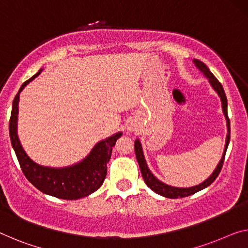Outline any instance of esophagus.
Masks as SVG:
<instances>
[{
  "instance_id": "34e87169",
  "label": "esophagus",
  "mask_w": 248,
  "mask_h": 248,
  "mask_svg": "<svg viewBox=\"0 0 248 248\" xmlns=\"http://www.w3.org/2000/svg\"><path fill=\"white\" fill-rule=\"evenodd\" d=\"M127 129H128V132H139L140 127H139V125L135 123V122H131V123L128 124Z\"/></svg>"
}]
</instances>
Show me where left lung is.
Masks as SVG:
<instances>
[{
	"label": "left lung",
	"mask_w": 248,
	"mask_h": 248,
	"mask_svg": "<svg viewBox=\"0 0 248 248\" xmlns=\"http://www.w3.org/2000/svg\"><path fill=\"white\" fill-rule=\"evenodd\" d=\"M193 62H194V64H195V66L199 68L202 73L204 74L205 78H208L209 84H211V86L213 87V90H214L215 92L218 94L220 102H222V108H223L224 116H225L226 126H227L225 147H224V153L222 155V158H220L219 163L217 164L214 172L212 173V175L207 178V180H205L203 183H201V184H199V185L192 186V187H175V186L167 185V184H165V183H163L162 181H159L158 178H156L153 175V173L151 172L150 169H148V166H147L145 156H144V153H143L142 144H140V140L137 139L135 140V154H136L137 163H139L140 169V173H142V176L144 178V182H145V184L152 190H153V192L158 194V195L167 197V199H181V197L189 196V195H192V194L200 192V190L206 188L207 186L211 185L212 183L216 180V177L218 176L220 170H222L228 144H230L231 126H230V119H228V114H227V98H226L225 92H224L223 86L218 82V79H217L215 76L213 75L212 72L209 71V68L205 65L203 62H201V61H199V60H193Z\"/></svg>",
	"instance_id": "left-lung-1"
}]
</instances>
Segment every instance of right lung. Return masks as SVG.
Instances as JSON below:
<instances>
[{
  "instance_id": "obj_1",
  "label": "right lung",
  "mask_w": 248,
  "mask_h": 248,
  "mask_svg": "<svg viewBox=\"0 0 248 248\" xmlns=\"http://www.w3.org/2000/svg\"><path fill=\"white\" fill-rule=\"evenodd\" d=\"M41 72L42 68L29 81L23 83L18 93L15 95L9 125L11 143L16 154L23 174L42 193L68 201L83 199L94 193L102 186L108 173L106 164L111 158L112 150L116 140L123 133H115L108 139L100 140L95 144L92 151L84 159L71 166L49 167L34 162L25 153L17 136L18 101H20V93L23 89L36 76H39Z\"/></svg>"
}]
</instances>
